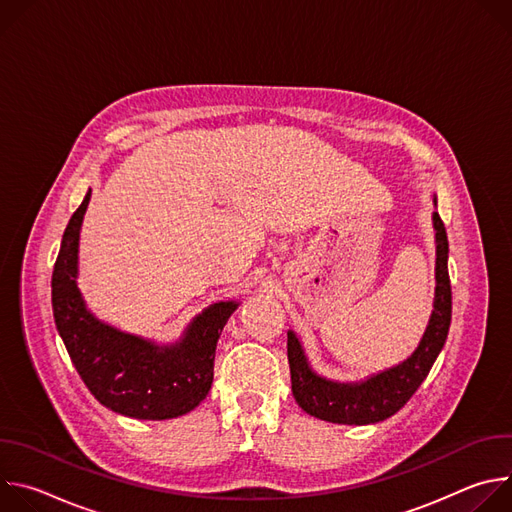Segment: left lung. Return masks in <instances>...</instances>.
<instances>
[{
  "mask_svg": "<svg viewBox=\"0 0 512 512\" xmlns=\"http://www.w3.org/2000/svg\"><path fill=\"white\" fill-rule=\"evenodd\" d=\"M437 243L435 300L427 330L417 350L395 369L364 383H332L312 373L294 332H287V360L291 391L298 405L324 421L344 425H367L395 415L429 375L437 354L442 352L452 322V285L448 273V235L440 214L433 212Z\"/></svg>",
  "mask_w": 512,
  "mask_h": 512,
  "instance_id": "left-lung-1",
  "label": "left lung"
}]
</instances>
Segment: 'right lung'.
I'll return each instance as SVG.
<instances>
[{"mask_svg": "<svg viewBox=\"0 0 512 512\" xmlns=\"http://www.w3.org/2000/svg\"><path fill=\"white\" fill-rule=\"evenodd\" d=\"M87 192L70 216L52 271V312L77 373L105 407L135 419H170L192 411L210 391L214 350L235 302L204 310L174 346H156L101 324L77 287V251Z\"/></svg>", "mask_w": 512, "mask_h": 512, "instance_id": "right-lung-1", "label": "right lung"}]
</instances>
